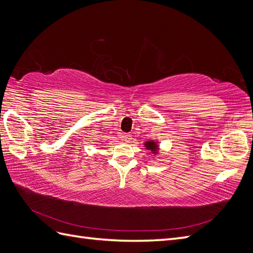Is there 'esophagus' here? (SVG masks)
<instances>
[{
    "mask_svg": "<svg viewBox=\"0 0 253 253\" xmlns=\"http://www.w3.org/2000/svg\"><path fill=\"white\" fill-rule=\"evenodd\" d=\"M131 139H132V137H131L130 133H124V134H122V140H124L125 142H127V143L130 142Z\"/></svg>",
    "mask_w": 253,
    "mask_h": 253,
    "instance_id": "esophagus-1",
    "label": "esophagus"
}]
</instances>
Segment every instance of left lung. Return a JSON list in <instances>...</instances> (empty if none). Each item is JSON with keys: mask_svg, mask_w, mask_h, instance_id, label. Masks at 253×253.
I'll list each match as a JSON object with an SVG mask.
<instances>
[{"mask_svg": "<svg viewBox=\"0 0 253 253\" xmlns=\"http://www.w3.org/2000/svg\"><path fill=\"white\" fill-rule=\"evenodd\" d=\"M144 145H145V149H146V150H150L153 154H157V152H158L157 142H154L153 140L146 141Z\"/></svg>", "mask_w": 253, "mask_h": 253, "instance_id": "8db88e82", "label": "left lung"}]
</instances>
